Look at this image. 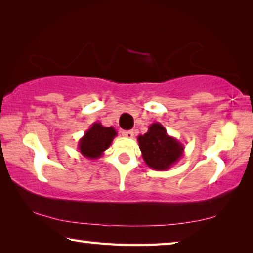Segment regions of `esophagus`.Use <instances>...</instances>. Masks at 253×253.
<instances>
[{"label": "esophagus", "mask_w": 253, "mask_h": 253, "mask_svg": "<svg viewBox=\"0 0 253 253\" xmlns=\"http://www.w3.org/2000/svg\"><path fill=\"white\" fill-rule=\"evenodd\" d=\"M122 135L124 137H127V138H131V137L134 136V131H132V130H123Z\"/></svg>", "instance_id": "obj_1"}]
</instances>
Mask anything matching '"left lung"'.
<instances>
[{
    "mask_svg": "<svg viewBox=\"0 0 253 253\" xmlns=\"http://www.w3.org/2000/svg\"><path fill=\"white\" fill-rule=\"evenodd\" d=\"M137 140L145 163L148 168L156 170H166L172 168L184 152L183 145L169 136L160 123H153L146 134L139 135Z\"/></svg>",
    "mask_w": 253,
    "mask_h": 253,
    "instance_id": "1",
    "label": "left lung"
}]
</instances>
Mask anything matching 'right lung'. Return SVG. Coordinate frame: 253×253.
Returning <instances> with one entry per match:
<instances>
[{
  "label": "right lung",
  "mask_w": 253,
  "mask_h": 253,
  "mask_svg": "<svg viewBox=\"0 0 253 253\" xmlns=\"http://www.w3.org/2000/svg\"><path fill=\"white\" fill-rule=\"evenodd\" d=\"M116 136L117 131L114 127H105L99 122L93 123L79 140V152L85 158L96 160L102 156Z\"/></svg>",
  "instance_id": "obj_1"
}]
</instances>
